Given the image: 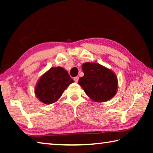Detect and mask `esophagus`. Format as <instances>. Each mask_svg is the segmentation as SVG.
Listing matches in <instances>:
<instances>
[{
	"label": "esophagus",
	"mask_w": 153,
	"mask_h": 153,
	"mask_svg": "<svg viewBox=\"0 0 153 153\" xmlns=\"http://www.w3.org/2000/svg\"><path fill=\"white\" fill-rule=\"evenodd\" d=\"M78 79H79V77L78 76H76V77H75L74 78V80L76 82H78Z\"/></svg>",
	"instance_id": "34e87169"
}]
</instances>
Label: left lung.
<instances>
[{"instance_id": "8db88e82", "label": "left lung", "mask_w": 153, "mask_h": 153, "mask_svg": "<svg viewBox=\"0 0 153 153\" xmlns=\"http://www.w3.org/2000/svg\"><path fill=\"white\" fill-rule=\"evenodd\" d=\"M84 76L79 79L88 97L94 102H103L114 97L118 88L115 74L99 63L86 62L82 65Z\"/></svg>"}]
</instances>
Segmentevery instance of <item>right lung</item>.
Segmentation results:
<instances>
[{
  "label": "right lung",
  "mask_w": 153,
  "mask_h": 153,
  "mask_svg": "<svg viewBox=\"0 0 153 153\" xmlns=\"http://www.w3.org/2000/svg\"><path fill=\"white\" fill-rule=\"evenodd\" d=\"M73 82L68 72L63 67H52L38 79L34 89L36 97L45 104H52L57 101L65 90Z\"/></svg>",
  "instance_id": "add662e5"
}]
</instances>
